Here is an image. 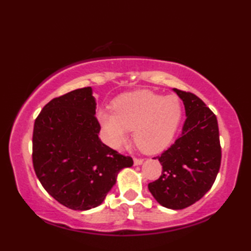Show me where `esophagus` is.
I'll return each instance as SVG.
<instances>
[{
    "mask_svg": "<svg viewBox=\"0 0 251 251\" xmlns=\"http://www.w3.org/2000/svg\"><path fill=\"white\" fill-rule=\"evenodd\" d=\"M142 162H143V159L142 158H138V157H134V164L135 165H141L142 164Z\"/></svg>",
    "mask_w": 251,
    "mask_h": 251,
    "instance_id": "obj_1",
    "label": "esophagus"
}]
</instances>
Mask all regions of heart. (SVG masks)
<instances>
[{
    "mask_svg": "<svg viewBox=\"0 0 251 251\" xmlns=\"http://www.w3.org/2000/svg\"><path fill=\"white\" fill-rule=\"evenodd\" d=\"M112 110L98 112L106 142L120 149L128 138L129 129H134L136 146L146 153L164 150L174 139L182 117L178 97H164L150 90L120 96Z\"/></svg>",
    "mask_w": 251,
    "mask_h": 251,
    "instance_id": "1",
    "label": "heart"
}]
</instances>
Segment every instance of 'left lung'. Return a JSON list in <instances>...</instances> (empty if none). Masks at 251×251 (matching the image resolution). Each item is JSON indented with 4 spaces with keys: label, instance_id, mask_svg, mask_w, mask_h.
<instances>
[{
    "label": "left lung",
    "instance_id": "left-lung-1",
    "mask_svg": "<svg viewBox=\"0 0 251 251\" xmlns=\"http://www.w3.org/2000/svg\"><path fill=\"white\" fill-rule=\"evenodd\" d=\"M174 90L183 101L186 120L181 136L157 156L163 172L148 188L162 206L178 210L210 190L220 169L221 146L214 112L196 95Z\"/></svg>",
    "mask_w": 251,
    "mask_h": 251
}]
</instances>
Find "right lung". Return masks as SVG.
I'll return each mask as SVG.
<instances>
[{"mask_svg":"<svg viewBox=\"0 0 251 251\" xmlns=\"http://www.w3.org/2000/svg\"><path fill=\"white\" fill-rule=\"evenodd\" d=\"M95 114L92 87H84L50 100L34 122L36 177L47 193L73 210L99 206L120 170L134 164L130 156L101 142Z\"/></svg>","mask_w":251,"mask_h":251,"instance_id":"right-lung-1","label":"right lung"}]
</instances>
